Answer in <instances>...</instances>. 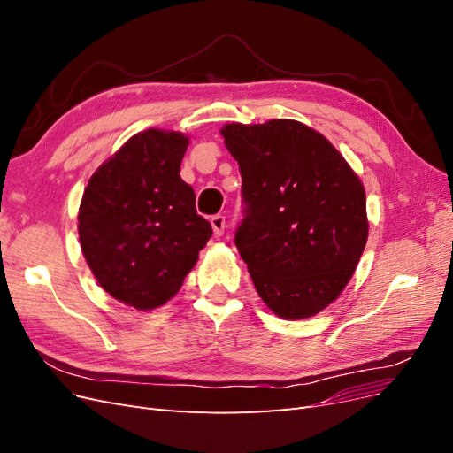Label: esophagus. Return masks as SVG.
I'll return each instance as SVG.
<instances>
[{
	"instance_id": "34e87169",
	"label": "esophagus",
	"mask_w": 453,
	"mask_h": 453,
	"mask_svg": "<svg viewBox=\"0 0 453 453\" xmlns=\"http://www.w3.org/2000/svg\"><path fill=\"white\" fill-rule=\"evenodd\" d=\"M211 226H213V232L217 236H223L225 228H226V217L225 215L211 217Z\"/></svg>"
}]
</instances>
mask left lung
Listing matches in <instances>:
<instances>
[{
	"instance_id": "8db88e82",
	"label": "left lung",
	"mask_w": 453,
	"mask_h": 453,
	"mask_svg": "<svg viewBox=\"0 0 453 453\" xmlns=\"http://www.w3.org/2000/svg\"><path fill=\"white\" fill-rule=\"evenodd\" d=\"M221 135L242 172L248 208L234 240L255 289L278 318H311L344 291L366 245L359 175L298 120L230 122Z\"/></svg>"
}]
</instances>
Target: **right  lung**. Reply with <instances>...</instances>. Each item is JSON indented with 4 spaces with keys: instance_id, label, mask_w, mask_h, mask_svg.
<instances>
[{
    "instance_id": "obj_1",
    "label": "right lung",
    "mask_w": 453,
    "mask_h": 453,
    "mask_svg": "<svg viewBox=\"0 0 453 453\" xmlns=\"http://www.w3.org/2000/svg\"><path fill=\"white\" fill-rule=\"evenodd\" d=\"M188 135L138 132L92 173L79 205L81 251L96 281L140 311L166 304L211 238L181 175Z\"/></svg>"
}]
</instances>
